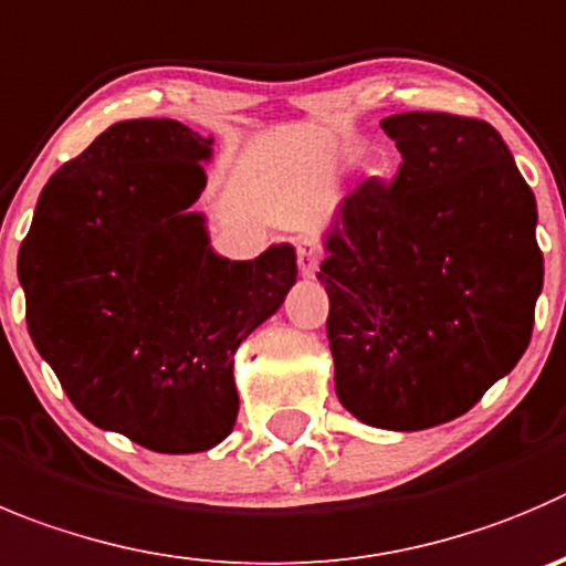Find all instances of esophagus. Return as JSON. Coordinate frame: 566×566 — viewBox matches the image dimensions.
<instances>
[{
  "label": "esophagus",
  "instance_id": "1",
  "mask_svg": "<svg viewBox=\"0 0 566 566\" xmlns=\"http://www.w3.org/2000/svg\"><path fill=\"white\" fill-rule=\"evenodd\" d=\"M294 250H297L300 272H303L305 277H314V272H316V269H319V263H322V247H319V241H314V239H300Z\"/></svg>",
  "mask_w": 566,
  "mask_h": 566
}]
</instances>
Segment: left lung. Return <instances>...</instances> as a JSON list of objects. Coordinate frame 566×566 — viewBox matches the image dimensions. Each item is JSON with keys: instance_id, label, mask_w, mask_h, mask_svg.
Returning <instances> with one entry per match:
<instances>
[{"instance_id": "1", "label": "left lung", "mask_w": 566, "mask_h": 566, "mask_svg": "<svg viewBox=\"0 0 566 566\" xmlns=\"http://www.w3.org/2000/svg\"><path fill=\"white\" fill-rule=\"evenodd\" d=\"M402 155L342 202L319 274L336 395L360 422L422 430L470 411L534 333L536 199L489 122H380Z\"/></svg>"}]
</instances>
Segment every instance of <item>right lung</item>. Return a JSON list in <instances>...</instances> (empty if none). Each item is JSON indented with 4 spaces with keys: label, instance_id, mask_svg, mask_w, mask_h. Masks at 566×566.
Here are the masks:
<instances>
[{
    "label": "right lung",
    "instance_id": "1",
    "mask_svg": "<svg viewBox=\"0 0 566 566\" xmlns=\"http://www.w3.org/2000/svg\"><path fill=\"white\" fill-rule=\"evenodd\" d=\"M202 138L175 118L107 127L38 197L19 250L27 331L96 428L155 453L233 430V355L297 280L289 244L213 255L199 213Z\"/></svg>",
    "mask_w": 566,
    "mask_h": 566
}]
</instances>
